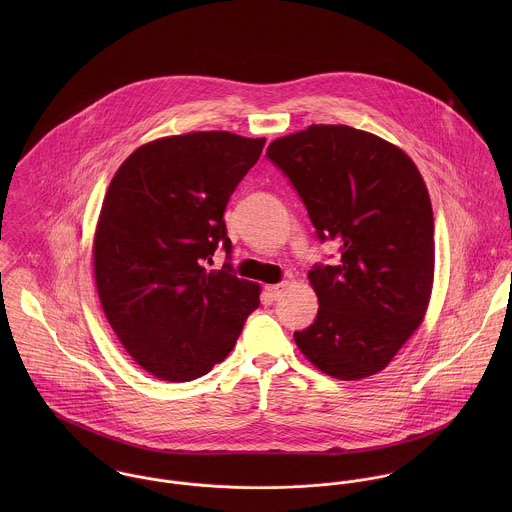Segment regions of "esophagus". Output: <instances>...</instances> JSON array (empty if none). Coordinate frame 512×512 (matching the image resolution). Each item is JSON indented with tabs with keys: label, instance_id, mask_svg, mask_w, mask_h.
<instances>
[{
	"label": "esophagus",
	"instance_id": "1",
	"mask_svg": "<svg viewBox=\"0 0 512 512\" xmlns=\"http://www.w3.org/2000/svg\"><path fill=\"white\" fill-rule=\"evenodd\" d=\"M266 290H268L272 299H280L288 290V282H282V284H276V286H268Z\"/></svg>",
	"mask_w": 512,
	"mask_h": 512
}]
</instances>
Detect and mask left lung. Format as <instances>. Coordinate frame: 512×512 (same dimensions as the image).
<instances>
[{
    "label": "left lung",
    "instance_id": "1",
    "mask_svg": "<svg viewBox=\"0 0 512 512\" xmlns=\"http://www.w3.org/2000/svg\"><path fill=\"white\" fill-rule=\"evenodd\" d=\"M266 155L319 240L341 250L337 266L307 274L319 309L295 345L339 380L380 372L420 327L434 284V213L418 167L400 147L343 124L278 138Z\"/></svg>",
    "mask_w": 512,
    "mask_h": 512
}]
</instances>
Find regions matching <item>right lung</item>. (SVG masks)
<instances>
[{"label":"right lung","mask_w":512,"mask_h":512,"mask_svg":"<svg viewBox=\"0 0 512 512\" xmlns=\"http://www.w3.org/2000/svg\"><path fill=\"white\" fill-rule=\"evenodd\" d=\"M266 138L191 132L138 147L116 171L94 234V278L108 323L153 376L189 382L224 361L260 305V286L207 270L230 256L224 211Z\"/></svg>","instance_id":"obj_1"}]
</instances>
